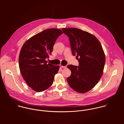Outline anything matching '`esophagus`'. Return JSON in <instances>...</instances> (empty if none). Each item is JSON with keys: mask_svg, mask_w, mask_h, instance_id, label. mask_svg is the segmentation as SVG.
<instances>
[{"mask_svg": "<svg viewBox=\"0 0 124 124\" xmlns=\"http://www.w3.org/2000/svg\"><path fill=\"white\" fill-rule=\"evenodd\" d=\"M60 66L62 68H65H65H67V66H62V64H60Z\"/></svg>", "mask_w": 124, "mask_h": 124, "instance_id": "esophagus-1", "label": "esophagus"}]
</instances>
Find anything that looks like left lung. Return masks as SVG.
I'll return each mask as SVG.
<instances>
[{
	"mask_svg": "<svg viewBox=\"0 0 124 124\" xmlns=\"http://www.w3.org/2000/svg\"><path fill=\"white\" fill-rule=\"evenodd\" d=\"M70 40L73 55H76L79 66L69 65L71 75L68 84L77 92L85 93L97 84L103 73L106 57L98 39L88 32L77 28H62Z\"/></svg>",
	"mask_w": 124,
	"mask_h": 124,
	"instance_id": "1",
	"label": "left lung"
}]
</instances>
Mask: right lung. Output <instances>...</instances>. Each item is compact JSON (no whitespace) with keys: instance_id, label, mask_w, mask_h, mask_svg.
<instances>
[{"instance_id":"right-lung-1","label":"right lung","mask_w":124,"mask_h":124,"mask_svg":"<svg viewBox=\"0 0 124 124\" xmlns=\"http://www.w3.org/2000/svg\"><path fill=\"white\" fill-rule=\"evenodd\" d=\"M61 30H44L27 40L19 55V67L27 85L36 92H41L53 84L54 75L60 66L47 64L53 46L58 37L62 34Z\"/></svg>"}]
</instances>
